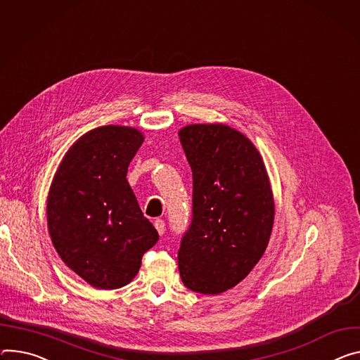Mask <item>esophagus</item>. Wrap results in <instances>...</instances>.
Masks as SVG:
<instances>
[{
	"label": "esophagus",
	"instance_id": "esophagus-1",
	"mask_svg": "<svg viewBox=\"0 0 360 360\" xmlns=\"http://www.w3.org/2000/svg\"><path fill=\"white\" fill-rule=\"evenodd\" d=\"M155 228L159 236H163V233H165V221L163 219H156L155 221Z\"/></svg>",
	"mask_w": 360,
	"mask_h": 360
}]
</instances>
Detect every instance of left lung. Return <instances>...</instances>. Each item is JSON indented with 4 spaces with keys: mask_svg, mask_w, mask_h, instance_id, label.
<instances>
[{
    "mask_svg": "<svg viewBox=\"0 0 360 360\" xmlns=\"http://www.w3.org/2000/svg\"><path fill=\"white\" fill-rule=\"evenodd\" d=\"M179 139L192 171V219L178 251L184 284L219 294L263 257L274 222L269 175L252 142L221 123L189 124Z\"/></svg>",
    "mask_w": 360,
    "mask_h": 360,
    "instance_id": "8db88e82",
    "label": "left lung"
}]
</instances>
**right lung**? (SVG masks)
Segmentation results:
<instances>
[{"mask_svg": "<svg viewBox=\"0 0 360 360\" xmlns=\"http://www.w3.org/2000/svg\"><path fill=\"white\" fill-rule=\"evenodd\" d=\"M142 142L135 127H96L68 150L50 186L53 245L64 264L96 288L132 281L142 255L159 240L126 179Z\"/></svg>", "mask_w": 360, "mask_h": 360, "instance_id": "right-lung-1", "label": "right lung"}]
</instances>
